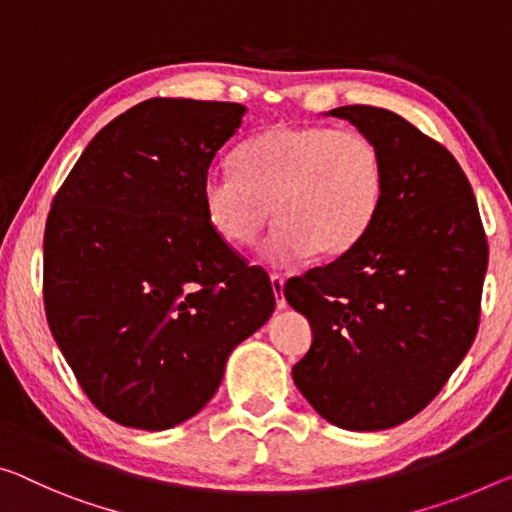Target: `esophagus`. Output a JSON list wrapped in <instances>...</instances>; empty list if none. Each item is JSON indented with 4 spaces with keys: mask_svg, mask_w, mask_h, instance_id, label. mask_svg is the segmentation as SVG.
Here are the masks:
<instances>
[{
    "mask_svg": "<svg viewBox=\"0 0 512 512\" xmlns=\"http://www.w3.org/2000/svg\"><path fill=\"white\" fill-rule=\"evenodd\" d=\"M271 287H273V294H275V305H278V310H285L287 307V300H285V278L278 273L271 275Z\"/></svg>",
    "mask_w": 512,
    "mask_h": 512,
    "instance_id": "1",
    "label": "esophagus"
}]
</instances>
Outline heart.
<instances>
[{
    "mask_svg": "<svg viewBox=\"0 0 512 512\" xmlns=\"http://www.w3.org/2000/svg\"><path fill=\"white\" fill-rule=\"evenodd\" d=\"M385 164L378 145L353 129L278 123L216 164L202 180L207 221L225 241L248 246L266 218H278L262 257L289 266L314 253L346 255L378 218Z\"/></svg>",
    "mask_w": 512,
    "mask_h": 512,
    "instance_id": "obj_1",
    "label": "heart"
}]
</instances>
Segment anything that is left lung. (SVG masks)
I'll list each match as a JSON object with an SVG mask.
<instances>
[{"mask_svg":"<svg viewBox=\"0 0 512 512\" xmlns=\"http://www.w3.org/2000/svg\"><path fill=\"white\" fill-rule=\"evenodd\" d=\"M328 116L378 145L385 196L358 246L285 285L312 326L291 376L330 424L385 431L424 410L472 346L488 241L449 150L387 109L351 104Z\"/></svg>","mask_w":512,"mask_h":512,"instance_id":"1","label":"left lung"}]
</instances>
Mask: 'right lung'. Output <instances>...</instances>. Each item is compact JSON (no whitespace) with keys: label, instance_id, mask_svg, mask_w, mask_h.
Here are the masks:
<instances>
[{"label":"right lung","instance_id":"obj_1","mask_svg":"<svg viewBox=\"0 0 512 512\" xmlns=\"http://www.w3.org/2000/svg\"><path fill=\"white\" fill-rule=\"evenodd\" d=\"M246 107L152 97L100 129L45 225L50 330L102 415L166 431L205 408L269 321V275L232 253L202 180Z\"/></svg>","mask_w":512,"mask_h":512}]
</instances>
